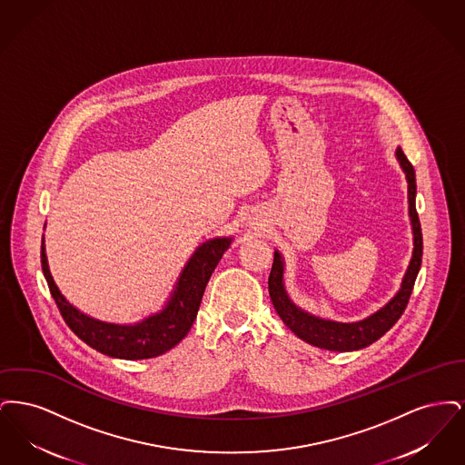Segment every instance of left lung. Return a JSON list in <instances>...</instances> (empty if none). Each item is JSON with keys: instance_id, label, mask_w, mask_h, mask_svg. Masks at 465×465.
<instances>
[{"instance_id": "left-lung-1", "label": "left lung", "mask_w": 465, "mask_h": 465, "mask_svg": "<svg viewBox=\"0 0 465 465\" xmlns=\"http://www.w3.org/2000/svg\"><path fill=\"white\" fill-rule=\"evenodd\" d=\"M396 158L399 165L406 176L408 183V216L411 223V233H413V252L408 268L404 272V277L401 281V288L398 292L371 315L354 321V322H338L331 319H322L307 310L298 307L289 298L286 282H284V256L275 249L273 252V265L268 277V291L273 303V309L282 319V322L294 332L300 340L307 341L313 347L332 351V352H351L364 349L371 343H375L378 338H381L389 331L408 305L410 294L415 286V279L419 275L421 265V228L419 214H417V181H415V169L410 163V160L402 153L401 146L396 148Z\"/></svg>"}]
</instances>
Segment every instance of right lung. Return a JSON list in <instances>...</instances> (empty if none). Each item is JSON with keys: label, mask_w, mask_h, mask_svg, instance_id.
Wrapping results in <instances>:
<instances>
[{"label": "right lung", "mask_w": 465, "mask_h": 465, "mask_svg": "<svg viewBox=\"0 0 465 465\" xmlns=\"http://www.w3.org/2000/svg\"><path fill=\"white\" fill-rule=\"evenodd\" d=\"M232 242L233 237H214L200 243L186 265L183 266L162 310L134 324L99 321L69 303L50 273L45 235L42 239V268L46 284L69 330L82 341L97 352L114 359H152L174 349L188 334L197 317L205 286Z\"/></svg>", "instance_id": "obj_1"}]
</instances>
